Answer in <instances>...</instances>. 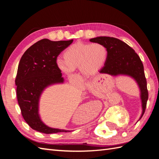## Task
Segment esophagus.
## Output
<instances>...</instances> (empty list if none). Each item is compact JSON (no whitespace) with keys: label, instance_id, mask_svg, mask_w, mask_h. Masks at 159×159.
<instances>
[{"label":"esophagus","instance_id":"34e87169","mask_svg":"<svg viewBox=\"0 0 159 159\" xmlns=\"http://www.w3.org/2000/svg\"><path fill=\"white\" fill-rule=\"evenodd\" d=\"M93 84H94V82H93Z\"/></svg>","mask_w":159,"mask_h":159}]
</instances>
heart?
<instances>
[{"instance_id": "heart-1", "label": "heart", "mask_w": 159, "mask_h": 159, "mask_svg": "<svg viewBox=\"0 0 159 159\" xmlns=\"http://www.w3.org/2000/svg\"><path fill=\"white\" fill-rule=\"evenodd\" d=\"M63 59L57 60V66L66 75H72L74 70L79 68L85 76L92 75L107 61L108 50L100 43L76 42L70 45L63 52Z\"/></svg>"}]
</instances>
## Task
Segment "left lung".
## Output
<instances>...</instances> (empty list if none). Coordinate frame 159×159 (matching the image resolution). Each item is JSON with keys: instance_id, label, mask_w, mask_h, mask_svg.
I'll return each mask as SVG.
<instances>
[{"instance_id": "1", "label": "left lung", "mask_w": 159, "mask_h": 159, "mask_svg": "<svg viewBox=\"0 0 159 159\" xmlns=\"http://www.w3.org/2000/svg\"><path fill=\"white\" fill-rule=\"evenodd\" d=\"M89 41L102 43L108 50L107 61L99 71L100 73L107 74L113 76H128L133 78L137 83L142 106L140 120L145 113L148 99L147 81L140 57L127 43L117 38L97 37L90 39Z\"/></svg>"}]
</instances>
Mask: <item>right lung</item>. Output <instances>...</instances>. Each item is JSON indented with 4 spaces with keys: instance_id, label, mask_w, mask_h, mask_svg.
Returning <instances> with one entry per match:
<instances>
[{
    "instance_id": "1",
    "label": "right lung",
    "mask_w": 159,
    "mask_h": 159,
    "mask_svg": "<svg viewBox=\"0 0 159 159\" xmlns=\"http://www.w3.org/2000/svg\"><path fill=\"white\" fill-rule=\"evenodd\" d=\"M72 42L73 39L53 42L43 39L26 50L20 59L15 80L17 99L24 120L32 129L40 133L70 131L46 126L39 116V102L46 87L63 83L57 58Z\"/></svg>"
}]
</instances>
